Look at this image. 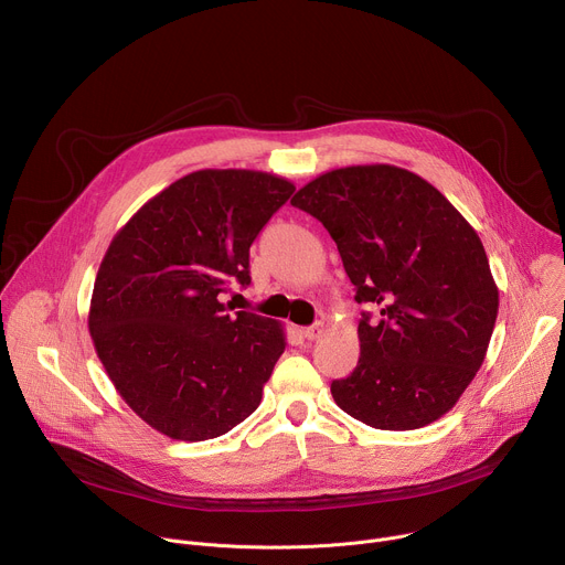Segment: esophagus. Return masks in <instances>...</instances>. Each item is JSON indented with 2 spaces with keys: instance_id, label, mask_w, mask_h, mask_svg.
Returning <instances> with one entry per match:
<instances>
[{
  "instance_id": "34e87169",
  "label": "esophagus",
  "mask_w": 565,
  "mask_h": 565,
  "mask_svg": "<svg viewBox=\"0 0 565 565\" xmlns=\"http://www.w3.org/2000/svg\"><path fill=\"white\" fill-rule=\"evenodd\" d=\"M301 333H303V338H306L308 342H312V340L321 338V333H324V324H321V321H317V324H312V327L303 329Z\"/></svg>"
}]
</instances>
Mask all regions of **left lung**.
Wrapping results in <instances>:
<instances>
[{
  "mask_svg": "<svg viewBox=\"0 0 565 565\" xmlns=\"http://www.w3.org/2000/svg\"><path fill=\"white\" fill-rule=\"evenodd\" d=\"M338 244L362 312L360 360L338 407L388 431L445 416L486 360L499 288L476 230L425 179L393 166L317 177L290 201Z\"/></svg>",
  "mask_w": 565,
  "mask_h": 565,
  "instance_id": "1",
  "label": "left lung"
}]
</instances>
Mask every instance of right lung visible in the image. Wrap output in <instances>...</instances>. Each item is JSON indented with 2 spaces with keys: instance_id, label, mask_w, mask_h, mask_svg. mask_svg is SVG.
<instances>
[{
  "instance_id": "1",
  "label": "right lung",
  "mask_w": 565,
  "mask_h": 565,
  "mask_svg": "<svg viewBox=\"0 0 565 565\" xmlns=\"http://www.w3.org/2000/svg\"><path fill=\"white\" fill-rule=\"evenodd\" d=\"M292 192L266 172L201 170L147 201L114 236L89 333L116 391L156 431L199 443L259 407L284 329L248 310L230 315L218 297L250 284L253 241Z\"/></svg>"
}]
</instances>
